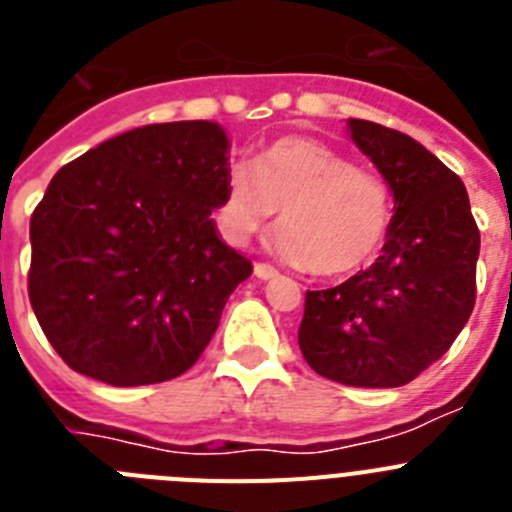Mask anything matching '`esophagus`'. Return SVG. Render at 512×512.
Returning a JSON list of instances; mask_svg holds the SVG:
<instances>
[{"instance_id": "34e87169", "label": "esophagus", "mask_w": 512, "mask_h": 512, "mask_svg": "<svg viewBox=\"0 0 512 512\" xmlns=\"http://www.w3.org/2000/svg\"><path fill=\"white\" fill-rule=\"evenodd\" d=\"M253 274H256L259 279H274L279 271L274 269V266H269V264H256V266H253Z\"/></svg>"}]
</instances>
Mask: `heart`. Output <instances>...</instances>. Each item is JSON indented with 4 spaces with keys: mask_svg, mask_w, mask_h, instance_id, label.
Masks as SVG:
<instances>
[{
    "mask_svg": "<svg viewBox=\"0 0 512 512\" xmlns=\"http://www.w3.org/2000/svg\"><path fill=\"white\" fill-rule=\"evenodd\" d=\"M282 212L277 251L318 277H346L382 248L392 223V194L382 176L354 169L312 138H279L256 166L238 164L225 176L220 225L243 246Z\"/></svg>",
    "mask_w": 512,
    "mask_h": 512,
    "instance_id": "b5f03b06",
    "label": "heart"
}]
</instances>
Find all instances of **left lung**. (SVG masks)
<instances>
[{"label":"left lung","mask_w":512,"mask_h":512,"mask_svg":"<svg viewBox=\"0 0 512 512\" xmlns=\"http://www.w3.org/2000/svg\"><path fill=\"white\" fill-rule=\"evenodd\" d=\"M395 197L382 256L338 287L305 295L300 351L346 387H402L441 359L477 300L479 230L459 176L418 140L348 120Z\"/></svg>","instance_id":"obj_1"}]
</instances>
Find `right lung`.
Segmentation results:
<instances>
[{
  "instance_id": "obj_1",
  "label": "right lung",
  "mask_w": 512,
  "mask_h": 512,
  "mask_svg": "<svg viewBox=\"0 0 512 512\" xmlns=\"http://www.w3.org/2000/svg\"><path fill=\"white\" fill-rule=\"evenodd\" d=\"M228 171L207 120L143 125L58 169L30 217L27 295L74 372L138 387L200 359L253 271L210 217Z\"/></svg>"
}]
</instances>
